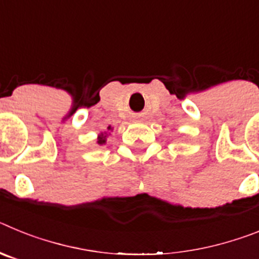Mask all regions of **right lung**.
<instances>
[{
	"label": "right lung",
	"instance_id": "right-lung-1",
	"mask_svg": "<svg viewBox=\"0 0 259 259\" xmlns=\"http://www.w3.org/2000/svg\"><path fill=\"white\" fill-rule=\"evenodd\" d=\"M109 130H110V127H109ZM105 141H106V136H104V134H102L101 136L98 137V141H97V143H98V144H105Z\"/></svg>",
	"mask_w": 259,
	"mask_h": 259
}]
</instances>
